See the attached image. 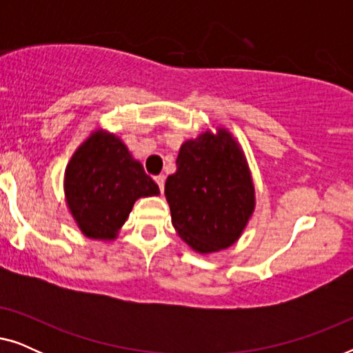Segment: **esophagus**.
<instances>
[{"instance_id":"esophagus-1","label":"esophagus","mask_w":353,"mask_h":353,"mask_svg":"<svg viewBox=\"0 0 353 353\" xmlns=\"http://www.w3.org/2000/svg\"><path fill=\"white\" fill-rule=\"evenodd\" d=\"M154 180H156L157 186H159V190H161V192H162V191H163V186H165V176H163V175H159V176L154 178Z\"/></svg>"}]
</instances>
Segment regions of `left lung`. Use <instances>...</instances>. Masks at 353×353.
Here are the masks:
<instances>
[{
  "mask_svg": "<svg viewBox=\"0 0 353 353\" xmlns=\"http://www.w3.org/2000/svg\"><path fill=\"white\" fill-rule=\"evenodd\" d=\"M172 225L196 252L236 243L254 212V183L234 138L220 128L183 143L176 172L167 178Z\"/></svg>",
  "mask_w": 353,
  "mask_h": 353,
  "instance_id": "left-lung-1",
  "label": "left lung"
}]
</instances>
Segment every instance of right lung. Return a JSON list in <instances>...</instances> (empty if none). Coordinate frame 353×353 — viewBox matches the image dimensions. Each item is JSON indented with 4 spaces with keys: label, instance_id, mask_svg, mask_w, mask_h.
Masks as SVG:
<instances>
[{
    "label": "right lung",
    "instance_id": "1",
    "mask_svg": "<svg viewBox=\"0 0 353 353\" xmlns=\"http://www.w3.org/2000/svg\"><path fill=\"white\" fill-rule=\"evenodd\" d=\"M65 199L86 238L114 239L139 197L159 186L115 134L94 132L65 168Z\"/></svg>",
    "mask_w": 353,
    "mask_h": 353
}]
</instances>
